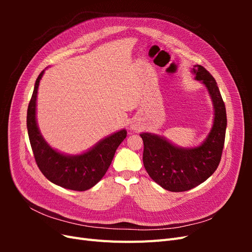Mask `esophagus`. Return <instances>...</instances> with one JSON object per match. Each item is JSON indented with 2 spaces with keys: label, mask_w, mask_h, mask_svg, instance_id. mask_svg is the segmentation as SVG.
Masks as SVG:
<instances>
[{
  "label": "esophagus",
  "mask_w": 252,
  "mask_h": 252,
  "mask_svg": "<svg viewBox=\"0 0 252 252\" xmlns=\"http://www.w3.org/2000/svg\"><path fill=\"white\" fill-rule=\"evenodd\" d=\"M130 128L132 129V130H134V131H138V130H140L141 126H140L138 123H132V124L130 125Z\"/></svg>",
  "instance_id": "obj_1"
}]
</instances>
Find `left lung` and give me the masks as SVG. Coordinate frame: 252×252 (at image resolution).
Returning <instances> with one entry per match:
<instances>
[{
  "label": "left lung",
  "mask_w": 252,
  "mask_h": 252,
  "mask_svg": "<svg viewBox=\"0 0 252 252\" xmlns=\"http://www.w3.org/2000/svg\"><path fill=\"white\" fill-rule=\"evenodd\" d=\"M192 73L207 88L215 108V118L207 138L197 147H178L164 136L150 132L140 135L144 143L143 163L149 177L166 190L187 191L213 174L222 157L227 126L226 108L215 78L201 65Z\"/></svg>",
  "instance_id": "left-lung-1"
}]
</instances>
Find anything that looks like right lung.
Instances as JSON below:
<instances>
[{"mask_svg": "<svg viewBox=\"0 0 252 252\" xmlns=\"http://www.w3.org/2000/svg\"><path fill=\"white\" fill-rule=\"evenodd\" d=\"M43 70L37 77L27 110V130L37 167L51 183L66 189L85 191L94 187L108 170L117 148L127 135L125 129L97 142L81 155H64L44 140L37 127L36 95Z\"/></svg>", "mask_w": 252, "mask_h": 252, "instance_id": "right-lung-1", "label": "right lung"}]
</instances>
